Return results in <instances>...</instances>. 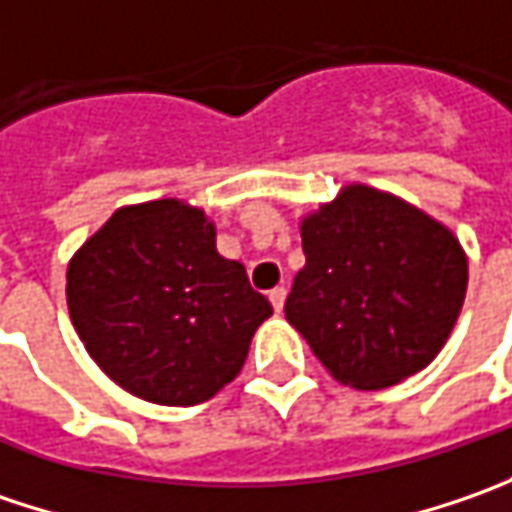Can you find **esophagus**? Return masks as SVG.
<instances>
[{
	"instance_id": "34e87169",
	"label": "esophagus",
	"mask_w": 512,
	"mask_h": 512,
	"mask_svg": "<svg viewBox=\"0 0 512 512\" xmlns=\"http://www.w3.org/2000/svg\"><path fill=\"white\" fill-rule=\"evenodd\" d=\"M285 299H287L285 287H273V290H270V305H273V310H276V313H282Z\"/></svg>"
}]
</instances>
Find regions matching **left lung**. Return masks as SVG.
<instances>
[{
  "label": "left lung",
  "instance_id": "1",
  "mask_svg": "<svg viewBox=\"0 0 512 512\" xmlns=\"http://www.w3.org/2000/svg\"><path fill=\"white\" fill-rule=\"evenodd\" d=\"M299 227L305 267L285 316L336 382L382 390L439 356L467 293V256L442 222L347 185Z\"/></svg>",
  "mask_w": 512,
  "mask_h": 512
}]
</instances>
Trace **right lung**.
<instances>
[{
	"label": "right lung",
	"instance_id": "obj_1",
	"mask_svg": "<svg viewBox=\"0 0 512 512\" xmlns=\"http://www.w3.org/2000/svg\"><path fill=\"white\" fill-rule=\"evenodd\" d=\"M68 310L105 376L168 407L233 382L273 313L245 265L216 250L205 210L182 199L119 207L70 259Z\"/></svg>",
	"mask_w": 512,
	"mask_h": 512
}]
</instances>
